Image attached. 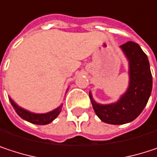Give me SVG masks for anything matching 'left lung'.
Returning a JSON list of instances; mask_svg holds the SVG:
<instances>
[{
    "label": "left lung",
    "instance_id": "obj_1",
    "mask_svg": "<svg viewBox=\"0 0 157 157\" xmlns=\"http://www.w3.org/2000/svg\"><path fill=\"white\" fill-rule=\"evenodd\" d=\"M120 48L128 61L129 83L125 93L116 102L102 105L89 92L96 115L110 124H124L134 121L145 107L153 86L149 61L141 47L134 42H127Z\"/></svg>",
    "mask_w": 157,
    "mask_h": 157
}]
</instances>
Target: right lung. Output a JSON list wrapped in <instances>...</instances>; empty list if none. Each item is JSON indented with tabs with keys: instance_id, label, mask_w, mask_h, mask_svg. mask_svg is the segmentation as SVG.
<instances>
[{
	"instance_id": "obj_1",
	"label": "right lung",
	"mask_w": 157,
	"mask_h": 157,
	"mask_svg": "<svg viewBox=\"0 0 157 157\" xmlns=\"http://www.w3.org/2000/svg\"><path fill=\"white\" fill-rule=\"evenodd\" d=\"M10 101H11L12 105L13 106V108L15 110V112L17 113V114L21 118H22L23 120H25L27 122H30L32 124H40V125H44V124H48L52 123L59 115V113L62 111V107H63V105H61L57 108L53 109L52 111H50L48 113H36L30 112L28 110L19 106L11 97H10Z\"/></svg>"
}]
</instances>
